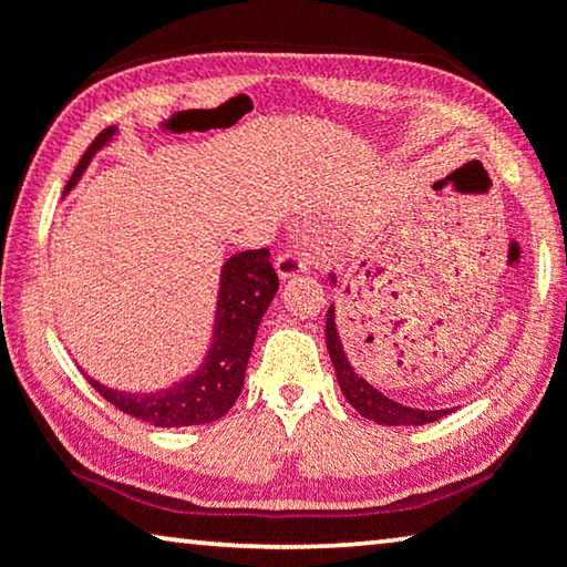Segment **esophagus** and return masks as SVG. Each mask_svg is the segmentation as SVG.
<instances>
[{
  "label": "esophagus",
  "instance_id": "obj_1",
  "mask_svg": "<svg viewBox=\"0 0 567 567\" xmlns=\"http://www.w3.org/2000/svg\"><path fill=\"white\" fill-rule=\"evenodd\" d=\"M275 269H277V275L282 277V280H290V277L305 272V269H308V262H305V257L300 255L298 249H285V251H280V255H277Z\"/></svg>",
  "mask_w": 567,
  "mask_h": 567
}]
</instances>
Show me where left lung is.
I'll return each instance as SVG.
<instances>
[{"instance_id":"obj_1","label":"left lung","mask_w":567,"mask_h":567,"mask_svg":"<svg viewBox=\"0 0 567 567\" xmlns=\"http://www.w3.org/2000/svg\"><path fill=\"white\" fill-rule=\"evenodd\" d=\"M330 280H336V275H330ZM326 340H328V353L330 361L336 365V375L340 383V391H343L346 401L353 406L361 416L375 421V424L383 426H424L431 421L446 416L444 411H424V409H411L403 406V403L383 396L379 389H373L361 373H355V368L350 365L346 348L340 343L338 328H336V305L328 308V320H326Z\"/></svg>"}]
</instances>
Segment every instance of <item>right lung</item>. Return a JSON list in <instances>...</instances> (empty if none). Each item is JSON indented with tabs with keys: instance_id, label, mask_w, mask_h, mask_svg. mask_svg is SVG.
Wrapping results in <instances>:
<instances>
[{
	"instance_id": "obj_1",
	"label": "right lung",
	"mask_w": 567,
	"mask_h": 567,
	"mask_svg": "<svg viewBox=\"0 0 567 567\" xmlns=\"http://www.w3.org/2000/svg\"><path fill=\"white\" fill-rule=\"evenodd\" d=\"M115 125L97 133L87 151L80 158L78 168L70 176L65 194L73 188L83 171L87 168L93 156L105 143L115 136ZM280 280L272 262H269V249H247L229 257L221 267L219 298H217V320H214V338L206 353L204 363L171 389L156 393H125L107 389L95 379L87 381L101 393L105 401H111L115 409L128 413L133 419L146 421L161 429L178 426H199L212 424L221 419L231 406L245 383L247 361L255 346L257 328L262 316L272 302Z\"/></svg>"
}]
</instances>
